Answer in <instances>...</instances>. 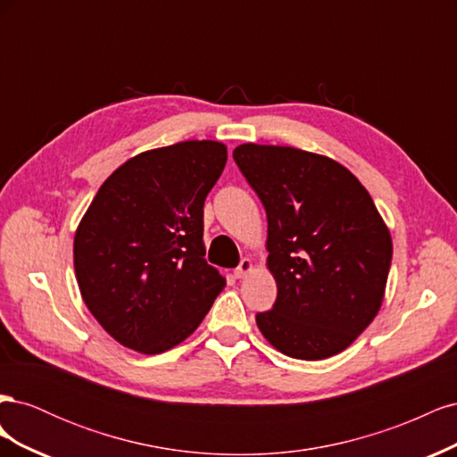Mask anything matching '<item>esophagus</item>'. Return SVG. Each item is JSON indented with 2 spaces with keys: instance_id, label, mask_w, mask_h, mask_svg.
I'll use <instances>...</instances> for the list:
<instances>
[{
  "instance_id": "1",
  "label": "esophagus",
  "mask_w": 457,
  "mask_h": 457,
  "mask_svg": "<svg viewBox=\"0 0 457 457\" xmlns=\"http://www.w3.org/2000/svg\"><path fill=\"white\" fill-rule=\"evenodd\" d=\"M252 269H253L252 259L244 257V259L240 261V265H238L237 269H234V276H237V278H244V276H245L247 272H252Z\"/></svg>"
}]
</instances>
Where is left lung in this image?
<instances>
[{
  "label": "left lung",
  "instance_id": "left-lung-1",
  "mask_svg": "<svg viewBox=\"0 0 457 457\" xmlns=\"http://www.w3.org/2000/svg\"><path fill=\"white\" fill-rule=\"evenodd\" d=\"M265 205L267 267L278 295L255 316L280 353L322 361L379 312L393 259L391 232L362 183L341 163L294 146L232 152Z\"/></svg>",
  "mask_w": 457,
  "mask_h": 457
}]
</instances>
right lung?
<instances>
[{"instance_id": "1", "label": "right lung", "mask_w": 457, "mask_h": 457, "mask_svg": "<svg viewBox=\"0 0 457 457\" xmlns=\"http://www.w3.org/2000/svg\"><path fill=\"white\" fill-rule=\"evenodd\" d=\"M225 163L217 141L141 152L106 179L79 220L81 297L123 347L170 351L223 292L225 278L204 259V202Z\"/></svg>"}]
</instances>
